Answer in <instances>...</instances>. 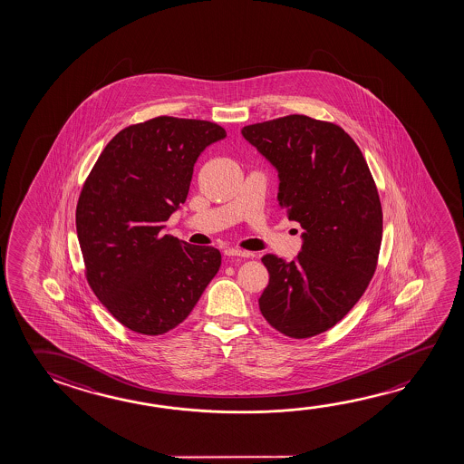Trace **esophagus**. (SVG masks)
<instances>
[{"instance_id": "esophagus-1", "label": "esophagus", "mask_w": 464, "mask_h": 464, "mask_svg": "<svg viewBox=\"0 0 464 464\" xmlns=\"http://www.w3.org/2000/svg\"><path fill=\"white\" fill-rule=\"evenodd\" d=\"M225 256H227V257L249 258L252 257L254 254H252V252L241 251V249H235V247H229V249L225 251Z\"/></svg>"}]
</instances>
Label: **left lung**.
Instances as JSON below:
<instances>
[{
	"mask_svg": "<svg viewBox=\"0 0 464 464\" xmlns=\"http://www.w3.org/2000/svg\"><path fill=\"white\" fill-rule=\"evenodd\" d=\"M241 132L276 168L280 207L304 228L295 260L262 257L270 280L260 312L289 338L324 334L354 307L377 268L383 215L371 169L334 122L289 114Z\"/></svg>",
	"mask_w": 464,
	"mask_h": 464,
	"instance_id": "obj_1",
	"label": "left lung"
}]
</instances>
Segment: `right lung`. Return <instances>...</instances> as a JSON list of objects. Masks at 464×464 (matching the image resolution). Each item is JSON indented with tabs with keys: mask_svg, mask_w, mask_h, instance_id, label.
<instances>
[{
	"mask_svg": "<svg viewBox=\"0 0 464 464\" xmlns=\"http://www.w3.org/2000/svg\"><path fill=\"white\" fill-rule=\"evenodd\" d=\"M225 137L215 122L159 116L120 130L85 179L76 208L85 276L132 332L178 327L220 268L218 249L161 231L186 202L198 155Z\"/></svg>",
	"mask_w": 464,
	"mask_h": 464,
	"instance_id": "add662e5",
	"label": "right lung"
}]
</instances>
